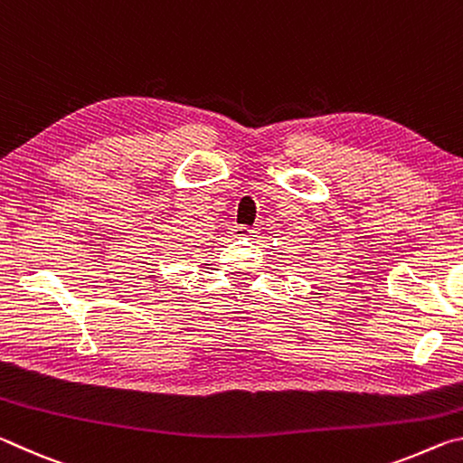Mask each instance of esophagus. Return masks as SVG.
Instances as JSON below:
<instances>
[{
    "label": "esophagus",
    "mask_w": 463,
    "mask_h": 463,
    "mask_svg": "<svg viewBox=\"0 0 463 463\" xmlns=\"http://www.w3.org/2000/svg\"><path fill=\"white\" fill-rule=\"evenodd\" d=\"M234 232H237V234H250V237H255L257 231L247 229V226H234Z\"/></svg>",
    "instance_id": "obj_1"
}]
</instances>
